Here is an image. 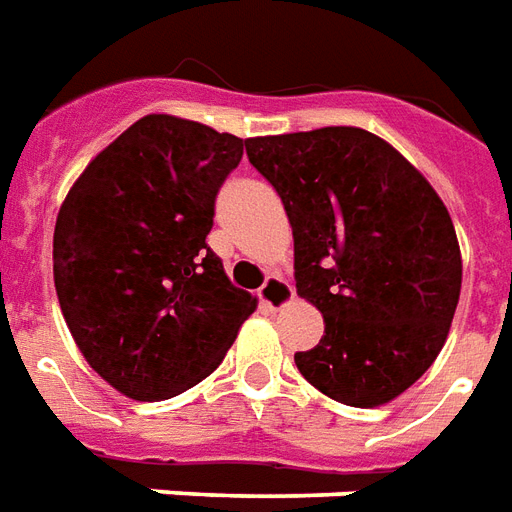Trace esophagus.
Returning a JSON list of instances; mask_svg holds the SVG:
<instances>
[{
  "label": "esophagus",
  "mask_w": 512,
  "mask_h": 512,
  "mask_svg": "<svg viewBox=\"0 0 512 512\" xmlns=\"http://www.w3.org/2000/svg\"><path fill=\"white\" fill-rule=\"evenodd\" d=\"M293 285L285 282L279 274H271L266 276V282L263 287L257 290V298H260V304L268 306V309H282L293 301Z\"/></svg>",
  "instance_id": "obj_1"
}]
</instances>
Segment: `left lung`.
Here are the masks:
<instances>
[{
    "instance_id": "obj_1",
    "label": "left lung",
    "mask_w": 512,
    "mask_h": 512,
    "mask_svg": "<svg viewBox=\"0 0 512 512\" xmlns=\"http://www.w3.org/2000/svg\"><path fill=\"white\" fill-rule=\"evenodd\" d=\"M293 225L295 287L325 317L295 366L325 396L380 407L429 369L461 293V252L431 184L358 127L246 140Z\"/></svg>"
}]
</instances>
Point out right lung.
Masks as SVG:
<instances>
[{
  "label": "right lung",
  "instance_id": "1",
  "mask_svg": "<svg viewBox=\"0 0 512 512\" xmlns=\"http://www.w3.org/2000/svg\"><path fill=\"white\" fill-rule=\"evenodd\" d=\"M244 146L151 113L89 162L59 208L64 320L94 372L130 399H170L206 380L255 312L206 244Z\"/></svg>",
  "mask_w": 512,
  "mask_h": 512
}]
</instances>
